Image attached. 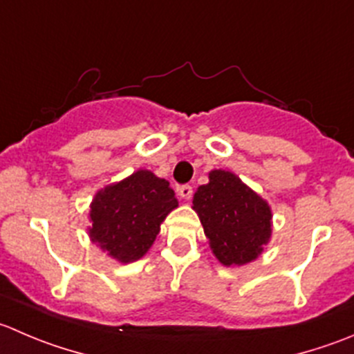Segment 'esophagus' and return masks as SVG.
Returning a JSON list of instances; mask_svg holds the SVG:
<instances>
[{
	"mask_svg": "<svg viewBox=\"0 0 354 354\" xmlns=\"http://www.w3.org/2000/svg\"><path fill=\"white\" fill-rule=\"evenodd\" d=\"M178 194H180V197L185 198V201H190L192 195H194V188H192L190 185H183V187L178 188Z\"/></svg>",
	"mask_w": 354,
	"mask_h": 354,
	"instance_id": "esophagus-1",
	"label": "esophagus"
}]
</instances>
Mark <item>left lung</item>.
Here are the masks:
<instances>
[{"mask_svg": "<svg viewBox=\"0 0 354 354\" xmlns=\"http://www.w3.org/2000/svg\"><path fill=\"white\" fill-rule=\"evenodd\" d=\"M192 202L212 254L225 266L252 263L268 245L272 207L232 171L212 169Z\"/></svg>", "mask_w": 354, "mask_h": 354, "instance_id": "obj_1", "label": "left lung"}]
</instances>
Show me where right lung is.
<instances>
[{
	"label": "right lung",
	"instance_id": "obj_1",
	"mask_svg": "<svg viewBox=\"0 0 354 354\" xmlns=\"http://www.w3.org/2000/svg\"><path fill=\"white\" fill-rule=\"evenodd\" d=\"M176 207L169 181L149 169H138L95 194L88 235L109 257L122 264L133 263L149 252L162 221Z\"/></svg>",
	"mask_w": 354,
	"mask_h": 354
}]
</instances>
